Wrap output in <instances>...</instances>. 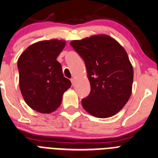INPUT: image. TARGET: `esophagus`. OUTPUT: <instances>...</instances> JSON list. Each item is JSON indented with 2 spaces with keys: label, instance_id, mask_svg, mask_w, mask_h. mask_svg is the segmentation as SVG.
<instances>
[{
  "label": "esophagus",
  "instance_id": "obj_1",
  "mask_svg": "<svg viewBox=\"0 0 158 158\" xmlns=\"http://www.w3.org/2000/svg\"><path fill=\"white\" fill-rule=\"evenodd\" d=\"M74 78H71V79H70V81H71V83H72V85H74Z\"/></svg>",
  "mask_w": 158,
  "mask_h": 158
}]
</instances>
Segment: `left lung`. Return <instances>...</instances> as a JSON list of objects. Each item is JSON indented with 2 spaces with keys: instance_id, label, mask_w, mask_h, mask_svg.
Returning <instances> with one entry per match:
<instances>
[{
  "instance_id": "8db88e82",
  "label": "left lung",
  "mask_w": 158,
  "mask_h": 158,
  "mask_svg": "<svg viewBox=\"0 0 158 158\" xmlns=\"http://www.w3.org/2000/svg\"><path fill=\"white\" fill-rule=\"evenodd\" d=\"M70 46L85 63L90 94L81 100L84 109L97 118L115 115L131 95L133 70L124 48L107 35L73 40Z\"/></svg>"
}]
</instances>
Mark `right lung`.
<instances>
[{
  "mask_svg": "<svg viewBox=\"0 0 158 158\" xmlns=\"http://www.w3.org/2000/svg\"><path fill=\"white\" fill-rule=\"evenodd\" d=\"M65 44V41L57 40L38 42L28 46L18 60L21 92L33 110L41 113L54 112L71 85L56 60Z\"/></svg>",
  "mask_w": 158,
  "mask_h": 158,
  "instance_id": "right-lung-1",
  "label": "right lung"
}]
</instances>
